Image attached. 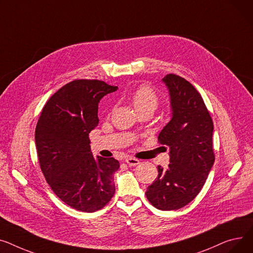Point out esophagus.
Returning <instances> with one entry per match:
<instances>
[{"instance_id":"esophagus-1","label":"esophagus","mask_w":253,"mask_h":253,"mask_svg":"<svg viewBox=\"0 0 253 253\" xmlns=\"http://www.w3.org/2000/svg\"><path fill=\"white\" fill-rule=\"evenodd\" d=\"M126 162L129 167H136L140 163V160L137 158H133L131 156H127V157H126Z\"/></svg>"}]
</instances>
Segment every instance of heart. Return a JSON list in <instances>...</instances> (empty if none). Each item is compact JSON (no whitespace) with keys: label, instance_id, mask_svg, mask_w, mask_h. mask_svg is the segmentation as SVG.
<instances>
[{"label":"heart","instance_id":"obj_1","mask_svg":"<svg viewBox=\"0 0 253 253\" xmlns=\"http://www.w3.org/2000/svg\"><path fill=\"white\" fill-rule=\"evenodd\" d=\"M132 105L135 109H151L155 110L158 106V96L148 85H141L132 92L130 96Z\"/></svg>","mask_w":253,"mask_h":253}]
</instances>
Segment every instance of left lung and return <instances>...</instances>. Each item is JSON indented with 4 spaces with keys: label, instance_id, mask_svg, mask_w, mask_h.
Masks as SVG:
<instances>
[{
    "label": "left lung",
    "instance_id": "obj_1",
    "mask_svg": "<svg viewBox=\"0 0 253 253\" xmlns=\"http://www.w3.org/2000/svg\"><path fill=\"white\" fill-rule=\"evenodd\" d=\"M171 118L158 136L169 147L168 169L158 166V176L146 196L160 211L180 210L201 191L214 163L213 123L201 95L185 79L168 74Z\"/></svg>",
    "mask_w": 253,
    "mask_h": 253
}]
</instances>
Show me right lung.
<instances>
[{"label": "right lung", "mask_w": 253, "mask_h": 253, "mask_svg": "<svg viewBox=\"0 0 253 253\" xmlns=\"http://www.w3.org/2000/svg\"><path fill=\"white\" fill-rule=\"evenodd\" d=\"M97 80H78L46 103L36 127L41 169L55 194L72 209L94 212L113 197L114 158H94L88 133L98 124V104L117 90Z\"/></svg>", "instance_id": "add662e5"}]
</instances>
